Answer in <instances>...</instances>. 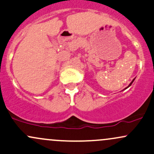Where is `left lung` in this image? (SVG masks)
<instances>
[{"label": "left lung", "instance_id": "8db88e82", "mask_svg": "<svg viewBox=\"0 0 154 154\" xmlns=\"http://www.w3.org/2000/svg\"><path fill=\"white\" fill-rule=\"evenodd\" d=\"M134 79H133V80H132V82H131V83L129 84V85H128V87H130V86H131V84H132V83H133V82H134ZM128 87H127V88H128ZM125 89H126V88H125Z\"/></svg>", "mask_w": 154, "mask_h": 154}]
</instances>
